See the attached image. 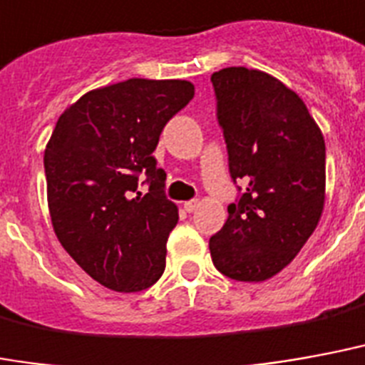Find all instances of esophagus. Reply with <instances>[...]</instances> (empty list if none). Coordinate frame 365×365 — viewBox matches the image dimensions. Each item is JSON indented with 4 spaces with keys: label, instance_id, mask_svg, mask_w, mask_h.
<instances>
[{
    "label": "esophagus",
    "instance_id": "1",
    "mask_svg": "<svg viewBox=\"0 0 365 365\" xmlns=\"http://www.w3.org/2000/svg\"><path fill=\"white\" fill-rule=\"evenodd\" d=\"M197 207H199V201H195V199H193V201H185V203H183V209L187 210V212H193V210H197Z\"/></svg>",
    "mask_w": 365,
    "mask_h": 365
}]
</instances>
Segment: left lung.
I'll list each match as a JSON object with an SVG mask.
<instances>
[{
	"label": "left lung",
	"mask_w": 365,
	"mask_h": 365,
	"mask_svg": "<svg viewBox=\"0 0 365 365\" xmlns=\"http://www.w3.org/2000/svg\"><path fill=\"white\" fill-rule=\"evenodd\" d=\"M210 81L232 180L247 182L209 240L210 257L228 279L263 282L290 265L317 228L325 141L304 100L269 73L226 67Z\"/></svg>",
	"instance_id": "obj_1"
}]
</instances>
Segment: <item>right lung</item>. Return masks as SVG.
Wrapping results in <instances>:
<instances>
[{"label": "right lung", "instance_id": "right-lung-1", "mask_svg": "<svg viewBox=\"0 0 365 365\" xmlns=\"http://www.w3.org/2000/svg\"><path fill=\"white\" fill-rule=\"evenodd\" d=\"M190 81L128 79L83 94L59 115L44 170L53 232L75 263L115 292L160 279L178 207L153 156L164 125L193 98ZM148 175L149 193L138 191Z\"/></svg>", "mask_w": 365, "mask_h": 365}]
</instances>
